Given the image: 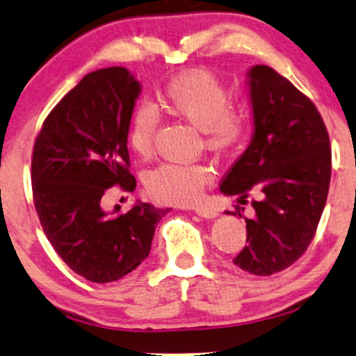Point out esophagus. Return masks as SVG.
Returning a JSON list of instances; mask_svg holds the SVG:
<instances>
[{"instance_id": "1", "label": "esophagus", "mask_w": 356, "mask_h": 356, "mask_svg": "<svg viewBox=\"0 0 356 356\" xmlns=\"http://www.w3.org/2000/svg\"><path fill=\"white\" fill-rule=\"evenodd\" d=\"M195 213L202 216V218H215V216L218 215L215 210H211V208H204V207H196Z\"/></svg>"}]
</instances>
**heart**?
I'll return each instance as SVG.
<instances>
[{
	"mask_svg": "<svg viewBox=\"0 0 356 356\" xmlns=\"http://www.w3.org/2000/svg\"><path fill=\"white\" fill-rule=\"evenodd\" d=\"M158 106L171 116L185 120L202 131L203 143L218 154L240 152L253 128L248 104H229L228 88L210 71L191 70L170 79L156 93ZM160 115L152 104L136 108L129 123V146L140 156L154 148ZM211 170L203 163H165L146 175V193L160 203L190 204L200 200Z\"/></svg>",
	"mask_w": 356,
	"mask_h": 356,
	"instance_id": "obj_1",
	"label": "heart"
}]
</instances>
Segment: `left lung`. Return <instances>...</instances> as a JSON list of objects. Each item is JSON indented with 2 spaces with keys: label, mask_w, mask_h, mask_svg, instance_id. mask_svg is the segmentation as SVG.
<instances>
[{
  "label": "left lung",
  "mask_w": 356,
  "mask_h": 356,
  "mask_svg": "<svg viewBox=\"0 0 356 356\" xmlns=\"http://www.w3.org/2000/svg\"><path fill=\"white\" fill-rule=\"evenodd\" d=\"M254 131L252 143L221 181V193H250L253 218L236 266L258 277L288 268L307 252L327 203L332 149L323 118L308 96L270 66L248 73ZM241 208L236 211L241 218Z\"/></svg>",
  "instance_id": "1"
}]
</instances>
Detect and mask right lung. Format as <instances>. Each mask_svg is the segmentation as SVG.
<instances>
[{
	"label": "right lung",
	"instance_id": "obj_1",
	"mask_svg": "<svg viewBox=\"0 0 356 356\" xmlns=\"http://www.w3.org/2000/svg\"><path fill=\"white\" fill-rule=\"evenodd\" d=\"M140 83L127 68L86 74L38 133L31 158L33 200L54 252L93 283L123 278L148 257L154 228L170 210L136 203L104 211L111 186L133 191L128 131Z\"/></svg>",
	"mask_w": 356,
	"mask_h": 356
}]
</instances>
